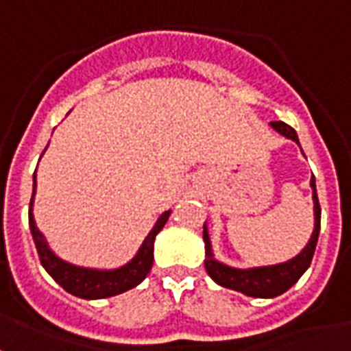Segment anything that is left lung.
<instances>
[{
    "mask_svg": "<svg viewBox=\"0 0 351 351\" xmlns=\"http://www.w3.org/2000/svg\"><path fill=\"white\" fill-rule=\"evenodd\" d=\"M271 128L278 131L280 135H284L286 138H291V141H295L299 145V137H297V133H295L291 125H287L284 122H271ZM310 188H312V199H314V231H312L308 244L302 248L301 254H297L293 259L278 265L252 267V269H235V267H229V265H223L218 259H214L213 244H210V237H208V229H206L205 223L203 226V239H205L206 256L205 269L208 272V276L216 284H220L221 287L235 289V291H241V293L248 295V297L272 299V297H278L284 291H287L310 267V261H312V256H314V250H316L317 235H319L322 208H319V201H317L314 176L310 178Z\"/></svg>",
    "mask_w": 351,
    "mask_h": 351,
    "instance_id": "obj_1",
    "label": "left lung"
}]
</instances>
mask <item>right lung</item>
<instances>
[{
  "label": "right lung",
  "mask_w": 351,
  "mask_h": 351,
  "mask_svg": "<svg viewBox=\"0 0 351 351\" xmlns=\"http://www.w3.org/2000/svg\"><path fill=\"white\" fill-rule=\"evenodd\" d=\"M34 197L35 175L34 195H32V203H29V229H32L35 248H37V254H39V259H41V265L45 267V271L49 272L50 276L56 280L67 293L80 297V299H105V297H114V295L123 293V291H128L131 287L138 286L146 278V274L152 269L154 241H156V235L163 229V226L167 223L171 210L163 213L158 218L156 226L146 235V239L141 244V248L135 254V258L131 259V261H128L122 267H118V269H88V267H77V265L67 263V261L60 259L54 252L50 250L45 235L35 226L34 213H32Z\"/></svg>",
  "instance_id": "obj_1"
}]
</instances>
